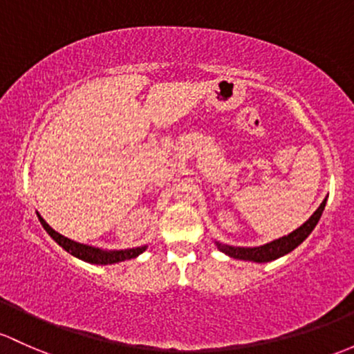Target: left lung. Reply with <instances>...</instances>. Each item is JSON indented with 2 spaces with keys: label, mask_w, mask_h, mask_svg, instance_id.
<instances>
[{
  "label": "left lung",
  "mask_w": 354,
  "mask_h": 354,
  "mask_svg": "<svg viewBox=\"0 0 354 354\" xmlns=\"http://www.w3.org/2000/svg\"><path fill=\"white\" fill-rule=\"evenodd\" d=\"M326 207V200L319 205L317 210L312 214V217L305 222L304 225H300L299 229L290 232L288 236L280 237L277 241H271L265 245H258V248H236V245H227V244H221L215 243L217 248L221 249L222 252L229 254L230 258L236 259H244V261H254V263H268L273 261V259L281 258V256L288 254L290 251L300 245L305 239L308 237V234L314 230V227L317 225L319 218H321L322 212H324Z\"/></svg>",
  "instance_id": "1"
}]
</instances>
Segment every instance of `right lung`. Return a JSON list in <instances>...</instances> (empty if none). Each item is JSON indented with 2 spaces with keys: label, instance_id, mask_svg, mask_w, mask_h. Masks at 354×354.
<instances>
[{
  "label": "right lung",
  "instance_id": "1",
  "mask_svg": "<svg viewBox=\"0 0 354 354\" xmlns=\"http://www.w3.org/2000/svg\"><path fill=\"white\" fill-rule=\"evenodd\" d=\"M39 221L52 239L61 245V248H64L69 254L76 256V258L83 259V261L86 263H93V265H113V263H120V261H125V259L137 258L140 252L146 251V245H142V248H133V249H122V251H102V249H96L93 248V245L76 243V241H71L68 237L61 236V234L55 232V230L52 229V227L47 224L40 215H39Z\"/></svg>",
  "mask_w": 354,
  "mask_h": 354
}]
</instances>
